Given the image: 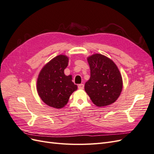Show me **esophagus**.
<instances>
[{"label": "esophagus", "instance_id": "1", "mask_svg": "<svg viewBox=\"0 0 154 154\" xmlns=\"http://www.w3.org/2000/svg\"><path fill=\"white\" fill-rule=\"evenodd\" d=\"M78 87L79 89H83L84 88V85L83 84H79Z\"/></svg>", "mask_w": 154, "mask_h": 154}]
</instances>
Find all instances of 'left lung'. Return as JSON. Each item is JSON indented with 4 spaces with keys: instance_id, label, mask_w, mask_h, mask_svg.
Listing matches in <instances>:
<instances>
[{
    "instance_id": "obj_1",
    "label": "left lung",
    "mask_w": 154,
    "mask_h": 154,
    "mask_svg": "<svg viewBox=\"0 0 154 154\" xmlns=\"http://www.w3.org/2000/svg\"><path fill=\"white\" fill-rule=\"evenodd\" d=\"M91 77L85 84V91L97 106L110 105L118 100L123 89L119 70L109 58L101 54L87 57Z\"/></svg>"
}]
</instances>
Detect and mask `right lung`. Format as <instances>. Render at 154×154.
<instances>
[{
  "mask_svg": "<svg viewBox=\"0 0 154 154\" xmlns=\"http://www.w3.org/2000/svg\"><path fill=\"white\" fill-rule=\"evenodd\" d=\"M69 58L60 54L51 60L41 69L36 82V90L44 103L54 109H62L68 103L78 87L72 82V76H66L64 70Z\"/></svg>",
  "mask_w": 154,
  "mask_h": 154,
  "instance_id": "1",
  "label": "right lung"
}]
</instances>
